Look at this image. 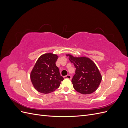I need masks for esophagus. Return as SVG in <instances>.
Returning <instances> with one entry per match:
<instances>
[{
    "mask_svg": "<svg viewBox=\"0 0 128 128\" xmlns=\"http://www.w3.org/2000/svg\"><path fill=\"white\" fill-rule=\"evenodd\" d=\"M64 78H68V79H71L72 78V76L70 75H67L66 76H64Z\"/></svg>",
    "mask_w": 128,
    "mask_h": 128,
    "instance_id": "1",
    "label": "esophagus"
}]
</instances>
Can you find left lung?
<instances>
[{"label":"left lung","instance_id":"obj_1","mask_svg":"<svg viewBox=\"0 0 128 128\" xmlns=\"http://www.w3.org/2000/svg\"><path fill=\"white\" fill-rule=\"evenodd\" d=\"M76 68L72 82L75 90L81 94H91L96 90L102 80L98 68L94 62L88 58L74 57L67 54Z\"/></svg>","mask_w":128,"mask_h":128}]
</instances>
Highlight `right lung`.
Listing matches in <instances>:
<instances>
[{
	"instance_id": "right-lung-1",
	"label": "right lung",
	"mask_w": 128,
	"mask_h": 128,
	"mask_svg": "<svg viewBox=\"0 0 128 128\" xmlns=\"http://www.w3.org/2000/svg\"><path fill=\"white\" fill-rule=\"evenodd\" d=\"M58 58L57 55L51 53L44 54L38 58L30 73L31 80L37 91L47 94L60 86L64 78L56 64Z\"/></svg>"
}]
</instances>
